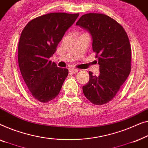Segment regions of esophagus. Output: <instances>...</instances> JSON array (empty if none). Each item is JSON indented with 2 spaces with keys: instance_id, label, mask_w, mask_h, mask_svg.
<instances>
[{
  "instance_id": "esophagus-1",
  "label": "esophagus",
  "mask_w": 148,
  "mask_h": 148,
  "mask_svg": "<svg viewBox=\"0 0 148 148\" xmlns=\"http://www.w3.org/2000/svg\"><path fill=\"white\" fill-rule=\"evenodd\" d=\"M78 70L77 69H75V68H70L69 69V72H70L71 74H76L78 72Z\"/></svg>"
}]
</instances>
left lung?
<instances>
[{"instance_id": "obj_1", "label": "left lung", "mask_w": 148, "mask_h": 148, "mask_svg": "<svg viewBox=\"0 0 148 148\" xmlns=\"http://www.w3.org/2000/svg\"><path fill=\"white\" fill-rule=\"evenodd\" d=\"M76 25L92 35V49L100 66V74L89 71V80L82 87L84 95L96 105H102L115 97L130 74L132 48L124 28L104 14L82 15Z\"/></svg>"}]
</instances>
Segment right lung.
Listing matches in <instances>:
<instances>
[{"mask_svg": "<svg viewBox=\"0 0 148 148\" xmlns=\"http://www.w3.org/2000/svg\"><path fill=\"white\" fill-rule=\"evenodd\" d=\"M78 15L51 12L33 18L22 31L18 45V66L30 93L41 103L55 99L68 76V69L58 67L49 59Z\"/></svg>", "mask_w": 148, "mask_h": 148, "instance_id": "obj_1", "label": "right lung"}]
</instances>
